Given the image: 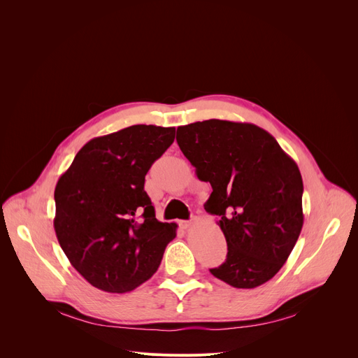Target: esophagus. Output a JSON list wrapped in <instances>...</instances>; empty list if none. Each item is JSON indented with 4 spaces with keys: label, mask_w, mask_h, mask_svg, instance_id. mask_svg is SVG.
Segmentation results:
<instances>
[{
    "label": "esophagus",
    "mask_w": 358,
    "mask_h": 358,
    "mask_svg": "<svg viewBox=\"0 0 358 358\" xmlns=\"http://www.w3.org/2000/svg\"><path fill=\"white\" fill-rule=\"evenodd\" d=\"M192 223H193L192 220H180V222H178L181 229H189V228L192 227Z\"/></svg>",
    "instance_id": "34e87169"
}]
</instances>
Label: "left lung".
<instances>
[{
	"instance_id": "8db88e82",
	"label": "left lung",
	"mask_w": 358,
	"mask_h": 358,
	"mask_svg": "<svg viewBox=\"0 0 358 358\" xmlns=\"http://www.w3.org/2000/svg\"><path fill=\"white\" fill-rule=\"evenodd\" d=\"M177 143L210 182L204 209L220 217L228 243L210 273L236 289L267 283L287 261L303 227V181L277 141L251 123L210 119L177 129Z\"/></svg>"
}]
</instances>
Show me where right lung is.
I'll return each instance as SVG.
<instances>
[{"instance_id": "right-lung-1", "label": "right lung", "mask_w": 358, "mask_h": 358, "mask_svg": "<svg viewBox=\"0 0 358 358\" xmlns=\"http://www.w3.org/2000/svg\"><path fill=\"white\" fill-rule=\"evenodd\" d=\"M176 127L135 124L94 138L55 189L53 227L72 267L108 293L136 289L158 270L177 224L155 217L145 176Z\"/></svg>"}]
</instances>
